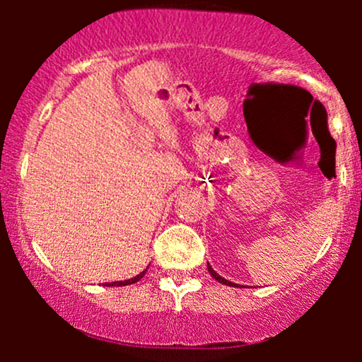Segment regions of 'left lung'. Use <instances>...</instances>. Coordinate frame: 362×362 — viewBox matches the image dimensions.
Instances as JSON below:
<instances>
[{
  "label": "left lung",
  "mask_w": 362,
  "mask_h": 362,
  "mask_svg": "<svg viewBox=\"0 0 362 362\" xmlns=\"http://www.w3.org/2000/svg\"><path fill=\"white\" fill-rule=\"evenodd\" d=\"M207 271H209V274H211V276L214 277L216 281H218V282H221V284H226V286H235V288H236V286H238V284H235V282H231V281H226V279H224V277L219 276V274H216V272L213 271V267H211L209 264H207Z\"/></svg>",
  "instance_id": "obj_1"
}]
</instances>
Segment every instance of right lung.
Segmentation results:
<instances>
[{
  "label": "right lung",
  "mask_w": 362,
  "mask_h": 362,
  "mask_svg": "<svg viewBox=\"0 0 362 362\" xmlns=\"http://www.w3.org/2000/svg\"><path fill=\"white\" fill-rule=\"evenodd\" d=\"M146 271L148 269H144L143 272L141 274H138V276L136 277H132V279H127V281H117V282H105V286H129V284H134V282H138L141 277L144 276V274H146Z\"/></svg>",
  "instance_id": "add662e5"
}]
</instances>
